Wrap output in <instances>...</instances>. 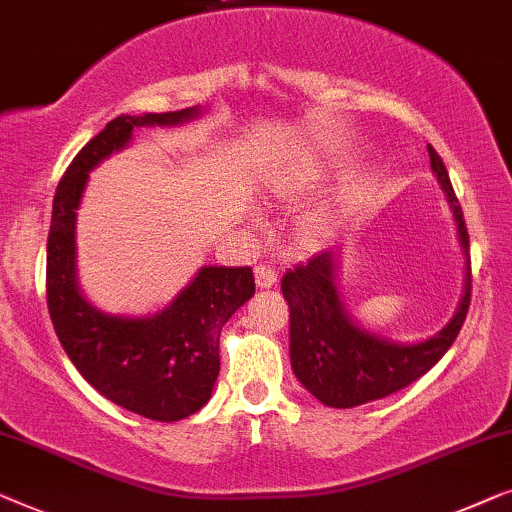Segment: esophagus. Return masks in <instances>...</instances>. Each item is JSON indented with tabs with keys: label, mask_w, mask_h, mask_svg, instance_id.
<instances>
[{
	"label": "esophagus",
	"mask_w": 512,
	"mask_h": 512,
	"mask_svg": "<svg viewBox=\"0 0 512 512\" xmlns=\"http://www.w3.org/2000/svg\"><path fill=\"white\" fill-rule=\"evenodd\" d=\"M255 280H257V287H262V290H269V287L276 285L278 273H276V269H273V266L262 264V266H257V269H255Z\"/></svg>",
	"instance_id": "34e87169"
}]
</instances>
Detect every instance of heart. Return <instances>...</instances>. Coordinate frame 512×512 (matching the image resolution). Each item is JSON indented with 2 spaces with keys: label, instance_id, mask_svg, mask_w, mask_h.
<instances>
[{
  "label": "heart",
  "instance_id": "b5f03b06",
  "mask_svg": "<svg viewBox=\"0 0 512 512\" xmlns=\"http://www.w3.org/2000/svg\"><path fill=\"white\" fill-rule=\"evenodd\" d=\"M273 187H278V190H280V187H285V178H280V181L273 183Z\"/></svg>",
  "mask_w": 512,
  "mask_h": 512
}]
</instances>
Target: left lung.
<instances>
[{"instance_id": "left-lung-1", "label": "left lung", "mask_w": 512, "mask_h": 512, "mask_svg": "<svg viewBox=\"0 0 512 512\" xmlns=\"http://www.w3.org/2000/svg\"><path fill=\"white\" fill-rule=\"evenodd\" d=\"M431 171L455 213L459 241L469 257V232L441 155L427 146ZM466 287L448 325L422 343H394L352 322L336 290L334 250L297 264L280 280L290 306V359L294 376L315 399L331 408H355L383 399L422 378L455 343L471 306V262Z\"/></svg>"}]
</instances>
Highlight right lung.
<instances>
[{
  "mask_svg": "<svg viewBox=\"0 0 512 512\" xmlns=\"http://www.w3.org/2000/svg\"><path fill=\"white\" fill-rule=\"evenodd\" d=\"M199 109L118 115L74 157L53 199L48 232L46 297L55 334L78 373L106 399L157 422H176L211 399L220 373V331L255 294L250 266H204L162 313L106 315L76 285V208L88 174L132 132L181 125Z\"/></svg>",
  "mask_w": 512,
  "mask_h": 512,
  "instance_id": "add662e5",
  "label": "right lung"
}]
</instances>
